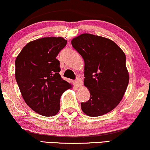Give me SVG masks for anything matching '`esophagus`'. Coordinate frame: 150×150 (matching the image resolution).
<instances>
[{"label": "esophagus", "instance_id": "1", "mask_svg": "<svg viewBox=\"0 0 150 150\" xmlns=\"http://www.w3.org/2000/svg\"><path fill=\"white\" fill-rule=\"evenodd\" d=\"M75 83H76V85L79 86V87H81V86H82V83H83V81H82L81 79L77 78L76 79Z\"/></svg>", "mask_w": 150, "mask_h": 150}]
</instances>
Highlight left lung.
I'll use <instances>...</instances> for the list:
<instances>
[{"label":"left lung","mask_w":150,"mask_h":150,"mask_svg":"<svg viewBox=\"0 0 150 150\" xmlns=\"http://www.w3.org/2000/svg\"><path fill=\"white\" fill-rule=\"evenodd\" d=\"M71 45L84 61L83 84L90 99L81 103L83 112L89 117L109 113L125 95L129 81L125 53L112 40L83 33L71 40Z\"/></svg>","instance_id":"1"}]
</instances>
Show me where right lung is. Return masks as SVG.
<instances>
[{
    "instance_id": "1",
    "label": "right lung",
    "mask_w": 150,
    "mask_h": 150,
    "mask_svg": "<svg viewBox=\"0 0 150 150\" xmlns=\"http://www.w3.org/2000/svg\"><path fill=\"white\" fill-rule=\"evenodd\" d=\"M62 37H45L28 43L16 59V80L24 101L35 112L53 117L60 98L71 85L59 74L56 56L67 45Z\"/></svg>"
}]
</instances>
